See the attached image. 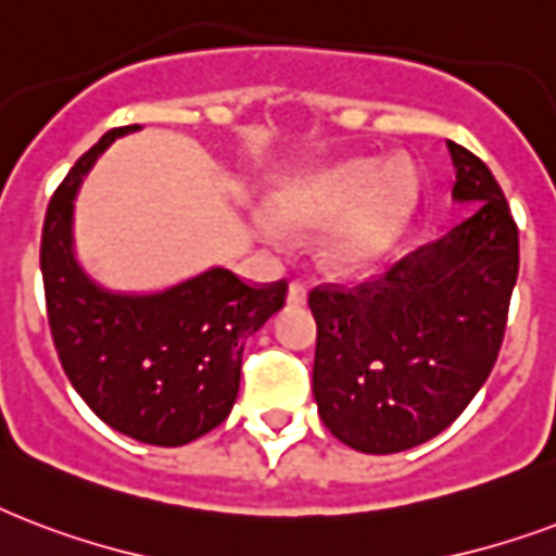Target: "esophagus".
<instances>
[{
    "label": "esophagus",
    "mask_w": 556,
    "mask_h": 556,
    "mask_svg": "<svg viewBox=\"0 0 556 556\" xmlns=\"http://www.w3.org/2000/svg\"><path fill=\"white\" fill-rule=\"evenodd\" d=\"M287 301H290V304H295V307H299V304H304V301H307V287H304L301 281H292L290 292H287Z\"/></svg>",
    "instance_id": "esophagus-1"
}]
</instances>
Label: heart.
<instances>
[{"mask_svg":"<svg viewBox=\"0 0 556 556\" xmlns=\"http://www.w3.org/2000/svg\"><path fill=\"white\" fill-rule=\"evenodd\" d=\"M415 200V176L406 165L380 159H348L281 185L269 200L275 219L292 229H327L321 255L333 269L356 273L377 264L397 240ZM257 231L278 243L281 231L261 223Z\"/></svg>","mask_w":556,"mask_h":556,"instance_id":"heart-1","label":"heart"}]
</instances>
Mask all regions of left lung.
Here are the masks:
<instances>
[{"instance_id": "left-lung-1", "label": "left lung", "mask_w": 556, "mask_h": 556, "mask_svg": "<svg viewBox=\"0 0 556 556\" xmlns=\"http://www.w3.org/2000/svg\"><path fill=\"white\" fill-rule=\"evenodd\" d=\"M453 200L472 214L354 290L316 287L313 397L339 441L389 455L429 441L496 365L519 275V231L490 167L446 141Z\"/></svg>"}]
</instances>
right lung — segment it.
I'll list each match as a JSON object with an SVG mask.
<instances>
[{
	"mask_svg": "<svg viewBox=\"0 0 556 556\" xmlns=\"http://www.w3.org/2000/svg\"><path fill=\"white\" fill-rule=\"evenodd\" d=\"M77 159L46 211L40 269L51 339L68 382L115 432L153 446H182L229 417L243 348L283 307L287 283L249 287L223 266L159 292H113L75 257V197L103 150Z\"/></svg>",
	"mask_w": 556,
	"mask_h": 556,
	"instance_id": "add662e5",
	"label": "right lung"
}]
</instances>
